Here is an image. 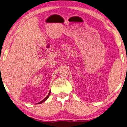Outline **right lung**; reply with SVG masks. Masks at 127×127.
Masks as SVG:
<instances>
[{"mask_svg": "<svg viewBox=\"0 0 127 127\" xmlns=\"http://www.w3.org/2000/svg\"><path fill=\"white\" fill-rule=\"evenodd\" d=\"M50 93H51V91H50V92H49V94H48V95H47V97H45V99H43V100H42V101H41V102H39V103H38V104H41V103H42V102H44V101H46V99H47V98H48V97H49V95H50Z\"/></svg>", "mask_w": 127, "mask_h": 127, "instance_id": "add662e5", "label": "right lung"}]
</instances>
